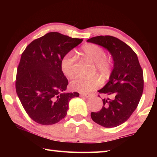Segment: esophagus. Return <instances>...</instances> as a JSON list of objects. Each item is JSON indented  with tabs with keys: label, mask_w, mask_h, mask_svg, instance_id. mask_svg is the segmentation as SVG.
<instances>
[{
	"label": "esophagus",
	"mask_w": 157,
	"mask_h": 157,
	"mask_svg": "<svg viewBox=\"0 0 157 157\" xmlns=\"http://www.w3.org/2000/svg\"><path fill=\"white\" fill-rule=\"evenodd\" d=\"M80 96L81 97H85V98H90V95H89V94H80Z\"/></svg>",
	"instance_id": "esophagus-1"
}]
</instances>
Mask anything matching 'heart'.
Wrapping results in <instances>:
<instances>
[{"instance_id": "1", "label": "heart", "mask_w": 157, "mask_h": 157, "mask_svg": "<svg viewBox=\"0 0 157 157\" xmlns=\"http://www.w3.org/2000/svg\"><path fill=\"white\" fill-rule=\"evenodd\" d=\"M82 54L93 63H95L96 71L103 78H108L113 69L112 59L105 56V52L101 46L94 44H87L82 49ZM75 57L71 52L63 56L61 61V71L66 77L71 78L73 74ZM101 85V80L96 77L86 79L77 77L70 83V87L73 90L87 94L97 88Z\"/></svg>"}]
</instances>
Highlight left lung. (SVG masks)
<instances>
[{"label": "left lung", "instance_id": "8db88e82", "mask_svg": "<svg viewBox=\"0 0 157 157\" xmlns=\"http://www.w3.org/2000/svg\"><path fill=\"white\" fill-rule=\"evenodd\" d=\"M87 42L98 44L110 52L113 68L109 82L98 91L105 94L102 107L92 112L95 123L107 128L125 122L137 108L144 88L143 71L135 52L119 39L111 36H98Z\"/></svg>", "mask_w": 157, "mask_h": 157}]
</instances>
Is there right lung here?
Instances as JSON below:
<instances>
[{
	"mask_svg": "<svg viewBox=\"0 0 157 157\" xmlns=\"http://www.w3.org/2000/svg\"><path fill=\"white\" fill-rule=\"evenodd\" d=\"M82 39L52 32L34 40L22 53L16 77V92L25 111L41 125L65 117L69 102L78 92H65L68 80L61 69L66 54Z\"/></svg>",
	"mask_w": 157,
	"mask_h": 157,
	"instance_id": "right-lung-1",
	"label": "right lung"
}]
</instances>
